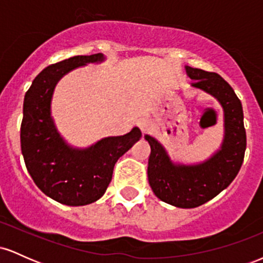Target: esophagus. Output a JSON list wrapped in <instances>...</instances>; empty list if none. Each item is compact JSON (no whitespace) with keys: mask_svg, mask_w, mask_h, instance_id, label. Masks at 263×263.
Instances as JSON below:
<instances>
[{"mask_svg":"<svg viewBox=\"0 0 263 263\" xmlns=\"http://www.w3.org/2000/svg\"><path fill=\"white\" fill-rule=\"evenodd\" d=\"M138 127L141 128V131L143 132V134H146V132H148L151 129V123L148 121H146V120H142V121L138 122Z\"/></svg>","mask_w":263,"mask_h":263,"instance_id":"obj_1","label":"esophagus"}]
</instances>
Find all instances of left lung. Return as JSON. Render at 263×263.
<instances>
[{
  "label": "left lung",
  "instance_id": "1",
  "mask_svg": "<svg viewBox=\"0 0 263 263\" xmlns=\"http://www.w3.org/2000/svg\"><path fill=\"white\" fill-rule=\"evenodd\" d=\"M193 87L218 99L224 108L225 136L221 148L200 164H176L156 138L146 135L151 146L148 182L156 197L183 209L200 206L230 185L237 176L246 149V131L241 101L232 87L216 73L185 66Z\"/></svg>",
  "mask_w": 263,
  "mask_h": 263
}]
</instances>
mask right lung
Returning <instances> with one entry per match:
<instances>
[{"mask_svg": "<svg viewBox=\"0 0 263 263\" xmlns=\"http://www.w3.org/2000/svg\"><path fill=\"white\" fill-rule=\"evenodd\" d=\"M104 60L101 53L77 55L49 65L33 80L23 102L21 148L28 173L45 195L69 206L91 204L106 192L115 163L141 138L140 128L106 137L89 148L68 146L50 116L54 87L78 66Z\"/></svg>", "mask_w": 263, "mask_h": 263, "instance_id": "obj_1", "label": "right lung"}]
</instances>
